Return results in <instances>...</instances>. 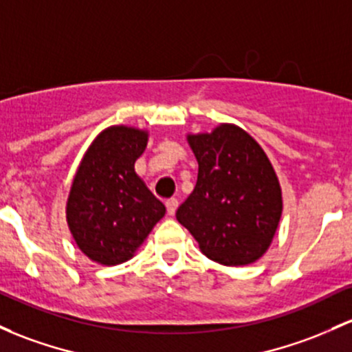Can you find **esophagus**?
Returning a JSON list of instances; mask_svg holds the SVG:
<instances>
[{
  "instance_id": "34e87169",
  "label": "esophagus",
  "mask_w": 352,
  "mask_h": 352,
  "mask_svg": "<svg viewBox=\"0 0 352 352\" xmlns=\"http://www.w3.org/2000/svg\"><path fill=\"white\" fill-rule=\"evenodd\" d=\"M165 206H167V214L173 215V214H175L177 207H179V200L170 199V200H167V202H165Z\"/></svg>"
}]
</instances>
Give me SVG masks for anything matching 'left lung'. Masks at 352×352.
<instances>
[{
    "instance_id": "1",
    "label": "left lung",
    "mask_w": 352,
    "mask_h": 352,
    "mask_svg": "<svg viewBox=\"0 0 352 352\" xmlns=\"http://www.w3.org/2000/svg\"><path fill=\"white\" fill-rule=\"evenodd\" d=\"M187 140L199 175L177 220L210 261L232 267L252 264L269 249L283 214L272 164L249 133L229 123Z\"/></svg>"
}]
</instances>
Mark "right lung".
<instances>
[{"mask_svg": "<svg viewBox=\"0 0 352 352\" xmlns=\"http://www.w3.org/2000/svg\"><path fill=\"white\" fill-rule=\"evenodd\" d=\"M148 133L132 126H110L85 153L67 202V220L80 250L103 265L133 257L165 206L135 173Z\"/></svg>", "mask_w": 352, "mask_h": 352, "instance_id": "1", "label": "right lung"}]
</instances>
